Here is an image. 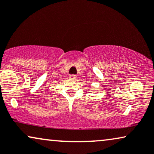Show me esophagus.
<instances>
[{
  "label": "esophagus",
  "mask_w": 154,
  "mask_h": 154,
  "mask_svg": "<svg viewBox=\"0 0 154 154\" xmlns=\"http://www.w3.org/2000/svg\"><path fill=\"white\" fill-rule=\"evenodd\" d=\"M70 79L72 80H75L76 79V75H70Z\"/></svg>",
  "instance_id": "34e87169"
}]
</instances>
